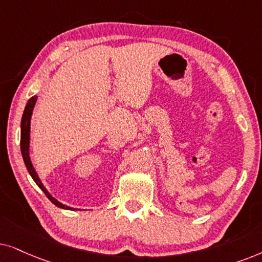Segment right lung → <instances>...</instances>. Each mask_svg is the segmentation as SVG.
<instances>
[{
	"label": "right lung",
	"mask_w": 262,
	"mask_h": 262,
	"mask_svg": "<svg viewBox=\"0 0 262 262\" xmlns=\"http://www.w3.org/2000/svg\"><path fill=\"white\" fill-rule=\"evenodd\" d=\"M36 102H37V96H34V97H32V98L29 99V102H27L26 106H25V110H24V114H23V117H21V124H20V128H21V138H20V148H21V155H23L24 163H25L27 171L30 172L31 177H32L33 181H34V182H36L37 186L39 187L41 190H43V193L47 195L49 200H50L52 204L55 205V206H57V207H60V208H63V210L74 211V210H76V208L69 207V206H67V205H63V204H62V202L58 201L57 199H55L50 193H49L47 188L44 187V184L41 183L39 176H38L36 169H34L33 164H32V162H31V157H30L31 117H32L33 107H34V105H36Z\"/></svg>",
	"instance_id": "add662e5"
}]
</instances>
